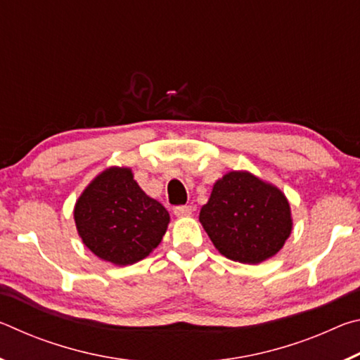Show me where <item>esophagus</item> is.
Wrapping results in <instances>:
<instances>
[{
	"label": "esophagus",
	"instance_id": "obj_1",
	"mask_svg": "<svg viewBox=\"0 0 360 360\" xmlns=\"http://www.w3.org/2000/svg\"><path fill=\"white\" fill-rule=\"evenodd\" d=\"M192 211H193V208L191 205H179V206H174V210H173V212L178 217H187V216H191L192 214Z\"/></svg>",
	"mask_w": 360,
	"mask_h": 360
}]
</instances>
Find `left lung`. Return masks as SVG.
Masks as SVG:
<instances>
[{
  "label": "left lung",
  "mask_w": 360,
  "mask_h": 360,
  "mask_svg": "<svg viewBox=\"0 0 360 360\" xmlns=\"http://www.w3.org/2000/svg\"><path fill=\"white\" fill-rule=\"evenodd\" d=\"M200 222L217 251L241 264L270 259L292 230L284 193L246 172H231L216 182Z\"/></svg>",
  "instance_id": "left-lung-1"
}]
</instances>
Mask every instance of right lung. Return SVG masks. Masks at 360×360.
I'll return each instance as SVG.
<instances>
[{"label": "right lung", "instance_id": "obj_1", "mask_svg": "<svg viewBox=\"0 0 360 360\" xmlns=\"http://www.w3.org/2000/svg\"><path fill=\"white\" fill-rule=\"evenodd\" d=\"M75 221L84 245L95 255L130 265L158 246L169 214L139 188L129 168H109L79 197Z\"/></svg>", "mask_w": 360, "mask_h": 360}]
</instances>
